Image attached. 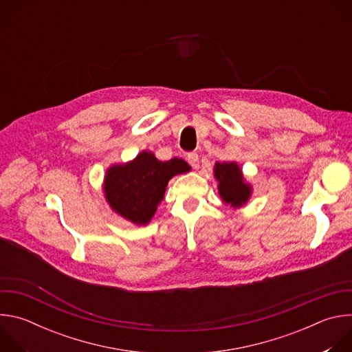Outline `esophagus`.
<instances>
[{"mask_svg":"<svg viewBox=\"0 0 352 352\" xmlns=\"http://www.w3.org/2000/svg\"><path fill=\"white\" fill-rule=\"evenodd\" d=\"M186 160H188V163L190 164L192 168H195V170L199 168V156H197V153H188Z\"/></svg>","mask_w":352,"mask_h":352,"instance_id":"34e87169","label":"esophagus"}]
</instances>
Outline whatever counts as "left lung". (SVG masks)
<instances>
[{
    "instance_id": "obj_1",
    "label": "left lung",
    "mask_w": 352,
    "mask_h": 352,
    "mask_svg": "<svg viewBox=\"0 0 352 352\" xmlns=\"http://www.w3.org/2000/svg\"><path fill=\"white\" fill-rule=\"evenodd\" d=\"M214 177L219 181V193L224 204L239 208L248 202L252 189L243 182L242 171L236 163H216Z\"/></svg>"
}]
</instances>
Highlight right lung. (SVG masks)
Masks as SVG:
<instances>
[{"label":"right lung","mask_w":352,"mask_h":352,"mask_svg":"<svg viewBox=\"0 0 352 352\" xmlns=\"http://www.w3.org/2000/svg\"><path fill=\"white\" fill-rule=\"evenodd\" d=\"M182 159L160 162L142 152L126 164L113 166L104 178V193L111 209L135 224H147L163 200L168 181L189 171Z\"/></svg>","instance_id":"obj_1"}]
</instances>
